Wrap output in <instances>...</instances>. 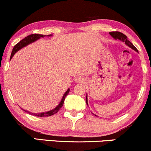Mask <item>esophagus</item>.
I'll return each mask as SVG.
<instances>
[{
    "instance_id": "obj_1",
    "label": "esophagus",
    "mask_w": 151,
    "mask_h": 151,
    "mask_svg": "<svg viewBox=\"0 0 151 151\" xmlns=\"http://www.w3.org/2000/svg\"><path fill=\"white\" fill-rule=\"evenodd\" d=\"M85 81H86V80H85L84 78H83V77H78L77 79H76V82L77 83H84Z\"/></svg>"
}]
</instances>
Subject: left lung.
<instances>
[{"instance_id":"8db88e82","label":"left lung","mask_w":151,"mask_h":151,"mask_svg":"<svg viewBox=\"0 0 151 151\" xmlns=\"http://www.w3.org/2000/svg\"><path fill=\"white\" fill-rule=\"evenodd\" d=\"M110 34V35L112 37H114L115 40H119L122 41V42H125V44H127V46H129V47H131L132 49H134V50H135L136 51H138L137 49L134 47V45H133V44L132 42H130V41H129L127 40V37L125 35H124L123 33L120 32H117V31H115V32H109ZM86 103L88 104V97L86 96ZM96 116V115H95Z\"/></svg>"}]
</instances>
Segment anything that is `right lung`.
Returning <instances> with one entry per match:
<instances>
[{
	"mask_svg": "<svg viewBox=\"0 0 151 151\" xmlns=\"http://www.w3.org/2000/svg\"><path fill=\"white\" fill-rule=\"evenodd\" d=\"M46 35H39V34H32V35H28L27 37H26L25 38L23 39L22 40L20 41V42H19L17 44H15V47H14L13 49H12L11 56H10V59H11L12 56H14V54H15L17 51L19 50V49H22V47H25V46L28 45V44L32 43V42L37 40L38 39H40V37H44ZM47 36H49V37L51 36V35H47ZM69 91H70V89H68V90H67V91L65 93L64 95H63V97H62V100L61 101V102L59 103V104H58V105L56 108H54V109H52V110L47 111V112H42V113H32V112H29V111H28L27 110H24V109H23V110H24V111H26V112L29 113V114L33 115V116H40V117H44V116H51V115H54V114H56V113H57L58 111H59V109L62 107L65 97L67 96V95L68 94Z\"/></svg>",
	"mask_w": 151,
	"mask_h": 151,
	"instance_id": "obj_1",
	"label": "right lung"
}]
</instances>
